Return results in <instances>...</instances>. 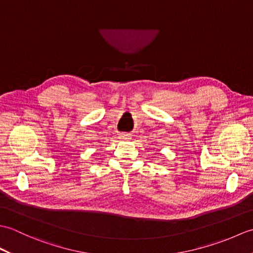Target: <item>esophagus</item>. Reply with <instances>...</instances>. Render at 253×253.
<instances>
[{
  "instance_id": "esophagus-1",
  "label": "esophagus",
  "mask_w": 253,
  "mask_h": 253,
  "mask_svg": "<svg viewBox=\"0 0 253 253\" xmlns=\"http://www.w3.org/2000/svg\"><path fill=\"white\" fill-rule=\"evenodd\" d=\"M120 137H121L122 140H124V141H128L130 139V136L128 135V133H122Z\"/></svg>"
}]
</instances>
